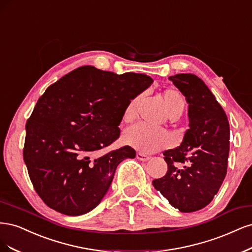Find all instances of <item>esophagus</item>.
I'll return each mask as SVG.
<instances>
[{
  "instance_id": "34e87169",
  "label": "esophagus",
  "mask_w": 252,
  "mask_h": 252,
  "mask_svg": "<svg viewBox=\"0 0 252 252\" xmlns=\"http://www.w3.org/2000/svg\"><path fill=\"white\" fill-rule=\"evenodd\" d=\"M136 157L138 160H140V161H148L150 159V156L145 155V154H143V153H137Z\"/></svg>"
}]
</instances>
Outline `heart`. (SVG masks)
Wrapping results in <instances>:
<instances>
[{"label": "heart", "instance_id": "heart-1", "mask_svg": "<svg viewBox=\"0 0 252 252\" xmlns=\"http://www.w3.org/2000/svg\"><path fill=\"white\" fill-rule=\"evenodd\" d=\"M165 108L170 117H178L185 107V100L182 94L174 88H168L162 92ZM139 97H135L126 105L123 113V119L126 123L132 121L136 116L137 104ZM124 141L135 150L142 153H154L164 149L172 142L169 134L163 129H155L147 126L138 124L129 128L124 135Z\"/></svg>", "mask_w": 252, "mask_h": 252}]
</instances>
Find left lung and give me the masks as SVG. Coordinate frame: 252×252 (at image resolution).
I'll use <instances>...</instances> for the list:
<instances>
[{
  "mask_svg": "<svg viewBox=\"0 0 252 252\" xmlns=\"http://www.w3.org/2000/svg\"><path fill=\"white\" fill-rule=\"evenodd\" d=\"M189 102V128L179 147L163 152L164 177L153 185L182 213L204 208L220 189L227 173L230 129L228 118L208 87L198 76H169Z\"/></svg>",
  "mask_w": 252,
  "mask_h": 252,
  "instance_id": "8db88e82",
  "label": "left lung"
}]
</instances>
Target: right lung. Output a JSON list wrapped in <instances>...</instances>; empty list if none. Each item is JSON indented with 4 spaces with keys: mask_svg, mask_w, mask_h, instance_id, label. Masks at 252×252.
Instances as JSON below:
<instances>
[{
    "mask_svg": "<svg viewBox=\"0 0 252 252\" xmlns=\"http://www.w3.org/2000/svg\"><path fill=\"white\" fill-rule=\"evenodd\" d=\"M152 83L140 73L117 75L84 66L47 88L27 120L23 150L30 180L47 206L79 216L99 204L117 165L136 152L126 145L98 155L119 138L126 105Z\"/></svg>",
    "mask_w": 252,
    "mask_h": 252,
    "instance_id": "add662e5",
    "label": "right lung"
}]
</instances>
